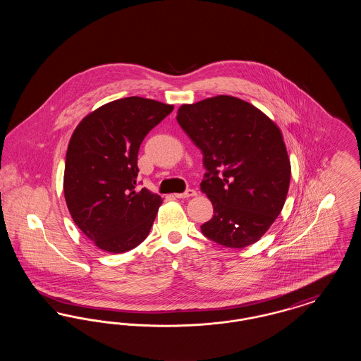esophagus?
<instances>
[{
	"instance_id": "34e87169",
	"label": "esophagus",
	"mask_w": 361,
	"mask_h": 361,
	"mask_svg": "<svg viewBox=\"0 0 361 361\" xmlns=\"http://www.w3.org/2000/svg\"><path fill=\"white\" fill-rule=\"evenodd\" d=\"M196 195H197V192H196L195 189H187V190L183 192V193H176L174 197H177V199H188V197H193V196H196Z\"/></svg>"
}]
</instances>
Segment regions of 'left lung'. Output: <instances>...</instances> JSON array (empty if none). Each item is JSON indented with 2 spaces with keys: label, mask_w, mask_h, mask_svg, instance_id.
Segmentation results:
<instances>
[{
  "label": "left lung",
  "mask_w": 361,
  "mask_h": 361,
  "mask_svg": "<svg viewBox=\"0 0 361 361\" xmlns=\"http://www.w3.org/2000/svg\"><path fill=\"white\" fill-rule=\"evenodd\" d=\"M177 121L203 154L200 189L214 215L202 233L226 247L257 242L290 188L291 165L279 127L255 105L224 94L181 105Z\"/></svg>",
  "instance_id": "8db88e82"
}]
</instances>
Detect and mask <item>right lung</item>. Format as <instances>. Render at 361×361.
<instances>
[{
  "label": "right lung",
  "instance_id": "add662e5",
  "mask_svg": "<svg viewBox=\"0 0 361 361\" xmlns=\"http://www.w3.org/2000/svg\"><path fill=\"white\" fill-rule=\"evenodd\" d=\"M173 105L126 97L97 108L74 130L66 153L63 192L74 224L109 253L137 247L149 235L161 196L137 188L142 140Z\"/></svg>",
  "mask_w": 361,
  "mask_h": 361
}]
</instances>
